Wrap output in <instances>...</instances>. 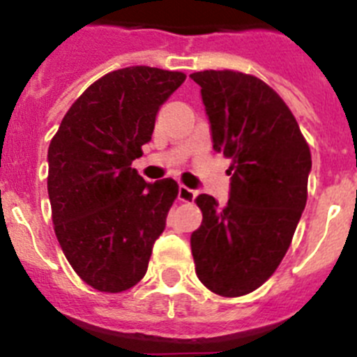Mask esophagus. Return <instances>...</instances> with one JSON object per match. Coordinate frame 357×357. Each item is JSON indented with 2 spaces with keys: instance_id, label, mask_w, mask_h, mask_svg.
<instances>
[{
  "instance_id": "obj_1",
  "label": "esophagus",
  "mask_w": 357,
  "mask_h": 357,
  "mask_svg": "<svg viewBox=\"0 0 357 357\" xmlns=\"http://www.w3.org/2000/svg\"><path fill=\"white\" fill-rule=\"evenodd\" d=\"M197 197V192L192 188H188V186L185 185H179V190H178V199L183 202H194V199Z\"/></svg>"
}]
</instances>
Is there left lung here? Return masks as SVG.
<instances>
[{"mask_svg":"<svg viewBox=\"0 0 357 357\" xmlns=\"http://www.w3.org/2000/svg\"><path fill=\"white\" fill-rule=\"evenodd\" d=\"M190 77L201 86L213 149L232 160L227 204L195 199L202 211L190 238L195 273L215 294L238 298L261 287L287 254L312 155L291 109L264 81L234 70Z\"/></svg>","mask_w":357,"mask_h":357,"instance_id":"obj_1","label":"left lung"}]
</instances>
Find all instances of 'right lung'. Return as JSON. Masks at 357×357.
Here are the masks:
<instances>
[{"mask_svg":"<svg viewBox=\"0 0 357 357\" xmlns=\"http://www.w3.org/2000/svg\"><path fill=\"white\" fill-rule=\"evenodd\" d=\"M186 75L151 66L114 70L93 82L49 144L47 190L66 261L100 292L139 284L178 197L171 178L146 183L132 162L151 141L162 105Z\"/></svg>","mask_w":357,"mask_h":357,"instance_id":"right-lung-1","label":"right lung"}]
</instances>
